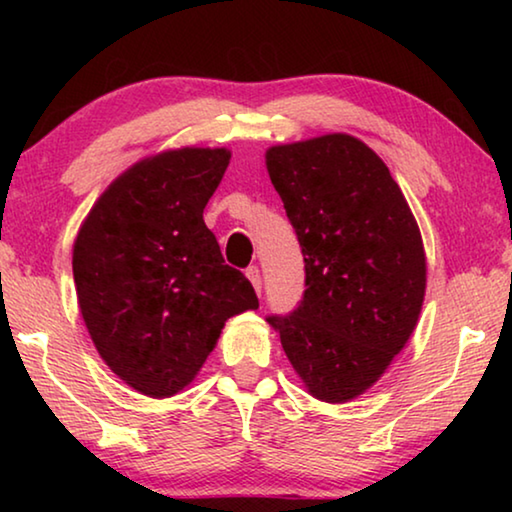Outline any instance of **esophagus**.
Masks as SVG:
<instances>
[{
  "mask_svg": "<svg viewBox=\"0 0 512 512\" xmlns=\"http://www.w3.org/2000/svg\"><path fill=\"white\" fill-rule=\"evenodd\" d=\"M246 275H248V280L253 282L255 291H257V293H262V273H259V266H257V264L248 266V268H246Z\"/></svg>",
  "mask_w": 512,
  "mask_h": 512,
  "instance_id": "obj_1",
  "label": "esophagus"
}]
</instances>
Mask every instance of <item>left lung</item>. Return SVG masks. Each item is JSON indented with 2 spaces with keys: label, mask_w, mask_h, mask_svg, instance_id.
I'll use <instances>...</instances> for the list:
<instances>
[{
  "label": "left lung",
  "mask_w": 512,
  "mask_h": 512,
  "mask_svg": "<svg viewBox=\"0 0 512 512\" xmlns=\"http://www.w3.org/2000/svg\"><path fill=\"white\" fill-rule=\"evenodd\" d=\"M266 167L305 259V293L266 320L291 366L325 402L361 395L418 323L427 264L402 189L350 135L273 146Z\"/></svg>",
  "instance_id": "8db88e82"
}]
</instances>
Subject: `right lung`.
<instances>
[{
  "label": "right lung",
  "instance_id": "add662e5",
  "mask_svg": "<svg viewBox=\"0 0 512 512\" xmlns=\"http://www.w3.org/2000/svg\"><path fill=\"white\" fill-rule=\"evenodd\" d=\"M228 162L225 149H180L135 164L76 237L74 282L92 341L115 375L149 397L183 391L225 320L259 307L203 221Z\"/></svg>",
  "mask_w": 512,
  "mask_h": 512
}]
</instances>
